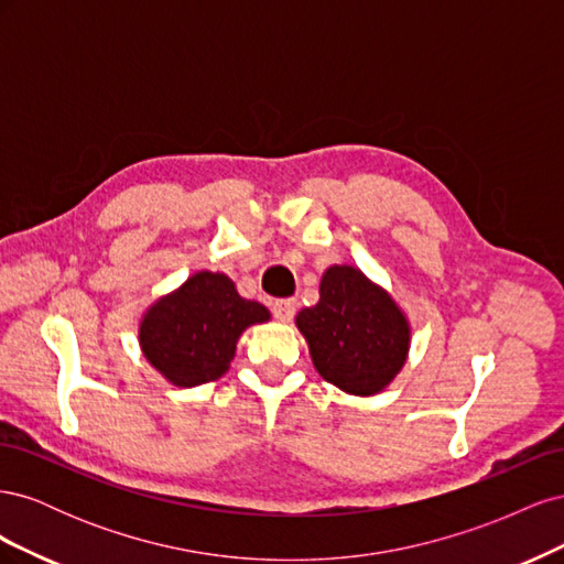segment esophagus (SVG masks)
I'll return each mask as SVG.
<instances>
[{"instance_id":"34e87169","label":"esophagus","mask_w":564,"mask_h":564,"mask_svg":"<svg viewBox=\"0 0 564 564\" xmlns=\"http://www.w3.org/2000/svg\"><path fill=\"white\" fill-rule=\"evenodd\" d=\"M272 313H275L278 319L289 322L296 315V299H282L272 303Z\"/></svg>"}]
</instances>
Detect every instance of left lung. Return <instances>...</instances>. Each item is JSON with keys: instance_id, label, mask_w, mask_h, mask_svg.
<instances>
[{"instance_id": "obj_1", "label": "left lung", "mask_w": 564, "mask_h": 564, "mask_svg": "<svg viewBox=\"0 0 564 564\" xmlns=\"http://www.w3.org/2000/svg\"><path fill=\"white\" fill-rule=\"evenodd\" d=\"M296 327L319 377L360 398L377 395L398 377L412 336L398 303L352 265L327 268L319 301L296 315Z\"/></svg>"}]
</instances>
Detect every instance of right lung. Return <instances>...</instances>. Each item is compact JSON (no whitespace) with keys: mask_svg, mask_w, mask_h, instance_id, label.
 Listing matches in <instances>:
<instances>
[{"mask_svg":"<svg viewBox=\"0 0 564 564\" xmlns=\"http://www.w3.org/2000/svg\"><path fill=\"white\" fill-rule=\"evenodd\" d=\"M268 319L265 305L242 299L228 275L202 270L150 305L139 340L169 383L193 388L224 377L240 334Z\"/></svg>","mask_w":564,"mask_h":564,"instance_id":"obj_1","label":"right lung"}]
</instances>
